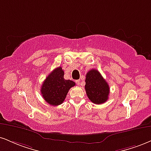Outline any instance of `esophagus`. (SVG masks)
I'll return each instance as SVG.
<instances>
[{"label": "esophagus", "mask_w": 151, "mask_h": 151, "mask_svg": "<svg viewBox=\"0 0 151 151\" xmlns=\"http://www.w3.org/2000/svg\"><path fill=\"white\" fill-rule=\"evenodd\" d=\"M76 83H77V84L78 85V86H79V85H80V80H76Z\"/></svg>", "instance_id": "esophagus-1"}]
</instances>
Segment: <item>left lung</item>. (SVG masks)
<instances>
[{"label": "left lung", "mask_w": 151, "mask_h": 151, "mask_svg": "<svg viewBox=\"0 0 151 151\" xmlns=\"http://www.w3.org/2000/svg\"><path fill=\"white\" fill-rule=\"evenodd\" d=\"M85 81V90L92 103L99 105L108 101L110 93L109 85L99 71L95 69L88 71Z\"/></svg>", "instance_id": "left-lung-1"}]
</instances>
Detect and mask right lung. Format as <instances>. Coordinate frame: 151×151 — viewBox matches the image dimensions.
I'll use <instances>...</instances> for the list:
<instances>
[{"label": "right lung", "instance_id": "obj_1", "mask_svg": "<svg viewBox=\"0 0 151 151\" xmlns=\"http://www.w3.org/2000/svg\"><path fill=\"white\" fill-rule=\"evenodd\" d=\"M75 86L73 81L64 79V71L61 67L55 69L49 74L41 86V92L43 99L51 105L63 103L69 90Z\"/></svg>", "mask_w": 151, "mask_h": 151}]
</instances>
